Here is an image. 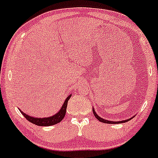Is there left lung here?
I'll return each instance as SVG.
<instances>
[{"mask_svg": "<svg viewBox=\"0 0 158 158\" xmlns=\"http://www.w3.org/2000/svg\"><path fill=\"white\" fill-rule=\"evenodd\" d=\"M93 113L94 114V116H95V117L98 119V120L100 121V122H102V123H108V124H119V123H126V122H128V121L131 120V119L133 118V117H135V116H134V117H131V118H128V119H125V120H122V121H110V120H108V119H103V118H102V117H99V116L98 115L97 113H96V110H94V107H93Z\"/></svg>", "mask_w": 158, "mask_h": 158, "instance_id": "8db88e82", "label": "left lung"}]
</instances>
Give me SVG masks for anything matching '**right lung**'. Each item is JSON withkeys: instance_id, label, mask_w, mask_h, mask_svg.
<instances>
[{"instance_id": "1", "label": "right lung", "mask_w": 158, "mask_h": 158, "mask_svg": "<svg viewBox=\"0 0 158 158\" xmlns=\"http://www.w3.org/2000/svg\"><path fill=\"white\" fill-rule=\"evenodd\" d=\"M72 94L68 95V97L66 98V99L64 100V104L62 105V106L61 107L60 110L57 112V113L52 115L51 117H34L32 116L28 115V114L23 113L21 110H19L21 111V113L23 114V117L26 118L27 120L30 121V123H33V124L37 125L39 126H53V125L57 124V123H60L63 119H64L65 114H66V110H67V106H68V100L70 99V98L71 97Z\"/></svg>"}]
</instances>
